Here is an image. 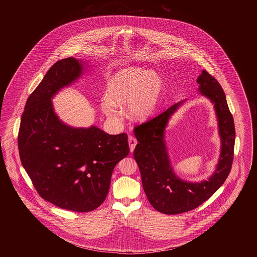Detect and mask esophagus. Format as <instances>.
Wrapping results in <instances>:
<instances>
[{
	"label": "esophagus",
	"mask_w": 257,
	"mask_h": 257,
	"mask_svg": "<svg viewBox=\"0 0 257 257\" xmlns=\"http://www.w3.org/2000/svg\"><path fill=\"white\" fill-rule=\"evenodd\" d=\"M128 142H129V147H130V151H131V153L134 152V150H135V147H136V145H137V143H138V141L137 140L132 137V136H129V138H128Z\"/></svg>",
	"instance_id": "obj_1"
}]
</instances>
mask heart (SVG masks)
<instances>
[{
    "mask_svg": "<svg viewBox=\"0 0 257 257\" xmlns=\"http://www.w3.org/2000/svg\"><path fill=\"white\" fill-rule=\"evenodd\" d=\"M163 89V79L156 70L140 67L120 69L107 80L101 111L110 118L117 119L121 116L120 107L128 104L127 113L131 119L146 121L158 108Z\"/></svg>",
    "mask_w": 257,
    "mask_h": 257,
    "instance_id": "1",
    "label": "heart"
}]
</instances>
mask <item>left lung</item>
<instances>
[{"label": "left lung", "mask_w": 257, "mask_h": 257, "mask_svg": "<svg viewBox=\"0 0 257 257\" xmlns=\"http://www.w3.org/2000/svg\"><path fill=\"white\" fill-rule=\"evenodd\" d=\"M196 82L198 91L214 105L220 139L218 164L207 180L190 182L180 178L173 171L165 140L171 117L187 100L134 129L139 141L134 157L140 168L142 187L153 207L168 215L192 210L208 200L225 182L233 163L235 131L223 89L206 70L201 71Z\"/></svg>", "instance_id": "8db88e82"}]
</instances>
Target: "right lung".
Here are the masks:
<instances>
[{
  "label": "right lung",
  "mask_w": 257,
  "mask_h": 257,
  "mask_svg": "<svg viewBox=\"0 0 257 257\" xmlns=\"http://www.w3.org/2000/svg\"><path fill=\"white\" fill-rule=\"evenodd\" d=\"M87 66L86 60L69 57L47 71L27 99L18 139L21 161L39 194L75 212L101 205L114 168L130 152L125 133L109 135L95 125L73 127L55 113L54 97L82 78Z\"/></svg>",
  "instance_id": "obj_1"
}]
</instances>
